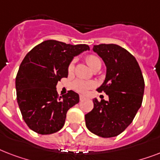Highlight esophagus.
I'll use <instances>...</instances> for the list:
<instances>
[{
  "label": "esophagus",
  "mask_w": 160,
  "mask_h": 160,
  "mask_svg": "<svg viewBox=\"0 0 160 160\" xmlns=\"http://www.w3.org/2000/svg\"><path fill=\"white\" fill-rule=\"evenodd\" d=\"M80 100H85V96H84V95H80Z\"/></svg>",
  "instance_id": "obj_1"
}]
</instances>
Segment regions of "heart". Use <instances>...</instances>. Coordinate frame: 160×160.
<instances>
[{
  "instance_id": "b5f03b06",
  "label": "heart",
  "mask_w": 160,
  "mask_h": 160,
  "mask_svg": "<svg viewBox=\"0 0 160 160\" xmlns=\"http://www.w3.org/2000/svg\"><path fill=\"white\" fill-rule=\"evenodd\" d=\"M86 62L88 63V65H90V67L92 70H94L95 68L101 67V65H102L100 58L95 55H88L87 57H86ZM74 69H75V62L72 61L69 65L68 71H69V73H72ZM94 86H95V83L90 82V81H85V80H77L73 83V88L76 91L80 93L86 92L89 89L94 87Z\"/></svg>"
}]
</instances>
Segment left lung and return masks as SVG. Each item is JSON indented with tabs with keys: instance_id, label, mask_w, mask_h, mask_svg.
Returning <instances> with one entry per match:
<instances>
[{
	"instance_id": "1",
	"label": "left lung",
	"mask_w": 160,
	"mask_h": 160,
	"mask_svg": "<svg viewBox=\"0 0 160 160\" xmlns=\"http://www.w3.org/2000/svg\"><path fill=\"white\" fill-rule=\"evenodd\" d=\"M106 66L104 82L97 90L109 100H93L94 108L85 115V125L93 134L103 138L119 135L131 124L141 106L144 81L136 59L114 44L94 46Z\"/></svg>"
}]
</instances>
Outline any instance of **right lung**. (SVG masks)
<instances>
[{
	"mask_svg": "<svg viewBox=\"0 0 160 160\" xmlns=\"http://www.w3.org/2000/svg\"><path fill=\"white\" fill-rule=\"evenodd\" d=\"M90 47L48 40L35 46L22 60L16 78V99L23 119L31 130L51 134L64 126L68 109L78 104L80 96L70 90L58 97L56 85L68 76L75 56Z\"/></svg>",
	"mask_w": 160,
	"mask_h": 160,
	"instance_id": "obj_1",
	"label": "right lung"
}]
</instances>
